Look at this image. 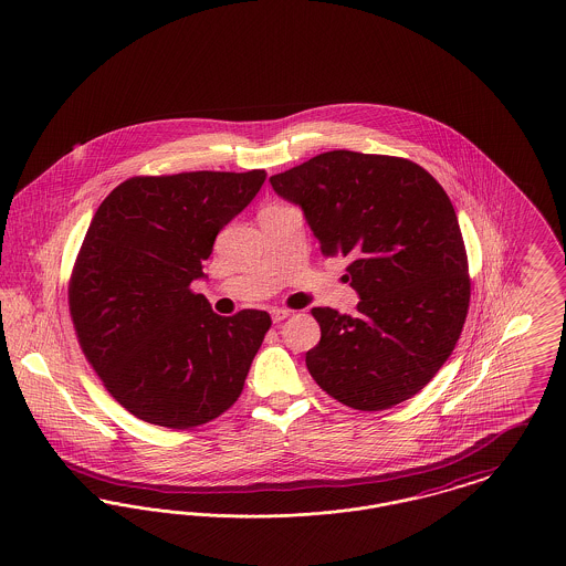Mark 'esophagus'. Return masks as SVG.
Returning <instances> with one entry per match:
<instances>
[{
  "mask_svg": "<svg viewBox=\"0 0 566 566\" xmlns=\"http://www.w3.org/2000/svg\"><path fill=\"white\" fill-rule=\"evenodd\" d=\"M291 316V310H286V307H273L271 310V321L273 323H282L284 318H289Z\"/></svg>",
  "mask_w": 566,
  "mask_h": 566,
  "instance_id": "1",
  "label": "esophagus"
}]
</instances>
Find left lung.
<instances>
[{"label":"left lung","instance_id":"left-lung-1","mask_svg":"<svg viewBox=\"0 0 566 566\" xmlns=\"http://www.w3.org/2000/svg\"><path fill=\"white\" fill-rule=\"evenodd\" d=\"M277 197L301 207L325 256H350L357 316L314 307L321 342L312 378L357 410L419 394L453 353L470 280L455 209L426 168L346 149L273 175Z\"/></svg>","mask_w":566,"mask_h":566}]
</instances>
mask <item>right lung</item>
Masks as SVG:
<instances>
[{"label": "right lung", "mask_w": 566, "mask_h": 566, "mask_svg": "<svg viewBox=\"0 0 566 566\" xmlns=\"http://www.w3.org/2000/svg\"><path fill=\"white\" fill-rule=\"evenodd\" d=\"M263 181L265 170L133 177L92 218L70 314L87 361L134 417L188 430L241 396L271 318L261 310L220 316L190 284Z\"/></svg>", "instance_id": "add662e5"}]
</instances>
